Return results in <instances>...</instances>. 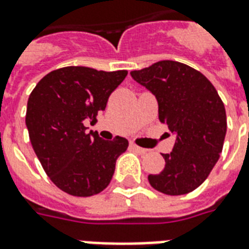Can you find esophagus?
Segmentation results:
<instances>
[{
	"label": "esophagus",
	"instance_id": "34e87169",
	"mask_svg": "<svg viewBox=\"0 0 249 249\" xmlns=\"http://www.w3.org/2000/svg\"><path fill=\"white\" fill-rule=\"evenodd\" d=\"M130 147H132L133 150H136V151H138V153H141V154H146V153H147V149L140 147V146H137V145H136V143H133V142H130Z\"/></svg>",
	"mask_w": 249,
	"mask_h": 249
}]
</instances>
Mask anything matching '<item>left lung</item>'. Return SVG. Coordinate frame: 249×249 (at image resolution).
<instances>
[{
  "label": "left lung",
  "mask_w": 249,
  "mask_h": 249,
  "mask_svg": "<svg viewBox=\"0 0 249 249\" xmlns=\"http://www.w3.org/2000/svg\"><path fill=\"white\" fill-rule=\"evenodd\" d=\"M154 95L160 123L175 134L166 166L149 183L158 192L180 196L204 183L222 153L227 120L223 102L204 74L178 61H158L130 71Z\"/></svg>",
  "instance_id": "left-lung-1"
}]
</instances>
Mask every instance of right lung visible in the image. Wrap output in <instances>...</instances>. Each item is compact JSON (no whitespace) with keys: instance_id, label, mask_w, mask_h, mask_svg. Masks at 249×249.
<instances>
[{"instance_id":"right-lung-1","label":"right lung","mask_w":249,"mask_h":249,"mask_svg":"<svg viewBox=\"0 0 249 249\" xmlns=\"http://www.w3.org/2000/svg\"><path fill=\"white\" fill-rule=\"evenodd\" d=\"M126 74L66 66L47 74L28 98L26 126L34 151L49 179L71 196L106 189L117 158L128 149L126 138L106 141L98 132L86 133L83 125L85 120L96 123Z\"/></svg>"}]
</instances>
